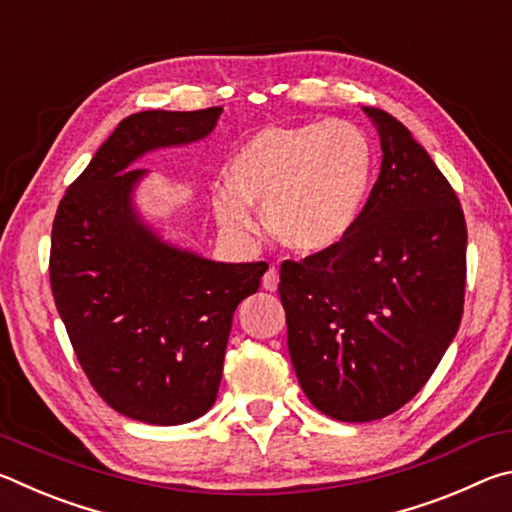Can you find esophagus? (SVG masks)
<instances>
[{
	"label": "esophagus",
	"mask_w": 512,
	"mask_h": 512,
	"mask_svg": "<svg viewBox=\"0 0 512 512\" xmlns=\"http://www.w3.org/2000/svg\"><path fill=\"white\" fill-rule=\"evenodd\" d=\"M277 284H280V275H277V268L271 266V268H268V271L264 273V277H262V287H264L266 291H275Z\"/></svg>",
	"instance_id": "esophagus-1"
}]
</instances>
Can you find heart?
Wrapping results in <instances>:
<instances>
[{
  "instance_id": "b5f03b06",
  "label": "heart",
  "mask_w": 512,
  "mask_h": 512,
  "mask_svg": "<svg viewBox=\"0 0 512 512\" xmlns=\"http://www.w3.org/2000/svg\"><path fill=\"white\" fill-rule=\"evenodd\" d=\"M375 146L350 121L264 126L230 164V185L212 205L225 228L255 230L250 203L264 205L271 235L302 255L348 237L368 201Z\"/></svg>"
}]
</instances>
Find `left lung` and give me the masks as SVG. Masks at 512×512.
Instances as JSON below:
<instances>
[{
    "label": "left lung",
    "instance_id": "obj_1",
    "mask_svg": "<svg viewBox=\"0 0 512 512\" xmlns=\"http://www.w3.org/2000/svg\"><path fill=\"white\" fill-rule=\"evenodd\" d=\"M381 171L341 244L280 268L289 354L302 391L341 422L413 400L458 332L465 302L463 207L409 128L363 108Z\"/></svg>",
    "mask_w": 512,
    "mask_h": 512
}]
</instances>
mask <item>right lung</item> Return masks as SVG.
Here are the masks:
<instances>
[{"label":"right lung","instance_id":"add662e5","mask_svg":"<svg viewBox=\"0 0 512 512\" xmlns=\"http://www.w3.org/2000/svg\"><path fill=\"white\" fill-rule=\"evenodd\" d=\"M221 110H144L119 121L67 187L51 228V291L76 359L103 402L146 424L192 422L212 409L232 316L268 268L164 244L131 203L146 173L131 164L203 140Z\"/></svg>","mask_w":512,"mask_h":512}]
</instances>
